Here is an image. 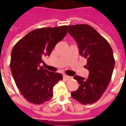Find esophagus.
Listing matches in <instances>:
<instances>
[{
  "label": "esophagus",
  "instance_id": "obj_1",
  "mask_svg": "<svg viewBox=\"0 0 126 126\" xmlns=\"http://www.w3.org/2000/svg\"><path fill=\"white\" fill-rule=\"evenodd\" d=\"M63 78H64V79H67V80H68V79H70L71 78V77L69 76H67V75H64V76H63Z\"/></svg>",
  "mask_w": 126,
  "mask_h": 126
}]
</instances>
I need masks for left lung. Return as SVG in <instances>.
I'll list each match as a JSON object with an SVG mask.
<instances>
[{
	"instance_id": "left-lung-1",
	"label": "left lung",
	"mask_w": 126,
	"mask_h": 126,
	"mask_svg": "<svg viewBox=\"0 0 126 126\" xmlns=\"http://www.w3.org/2000/svg\"><path fill=\"white\" fill-rule=\"evenodd\" d=\"M69 33L79 46V55L87 59L85 67L89 71L87 79L79 76L74 78L79 84L71 96L83 105L99 100L111 81L115 59L113 50L105 38L87 24L68 26Z\"/></svg>"
}]
</instances>
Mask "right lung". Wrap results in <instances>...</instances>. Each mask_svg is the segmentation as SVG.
Listing matches in <instances>:
<instances>
[{
  "label": "right lung",
  "mask_w": 126,
  "mask_h": 126,
  "mask_svg": "<svg viewBox=\"0 0 126 126\" xmlns=\"http://www.w3.org/2000/svg\"><path fill=\"white\" fill-rule=\"evenodd\" d=\"M67 26L33 30L15 44L10 67L17 87L28 102L41 105L52 98L53 86L63 76L39 66L66 36Z\"/></svg>",
  "instance_id": "1"
}]
</instances>
